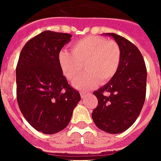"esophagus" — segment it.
Here are the masks:
<instances>
[{
  "instance_id": "esophagus-1",
  "label": "esophagus",
  "mask_w": 161,
  "mask_h": 161,
  "mask_svg": "<svg viewBox=\"0 0 161 161\" xmlns=\"http://www.w3.org/2000/svg\"><path fill=\"white\" fill-rule=\"evenodd\" d=\"M80 95H81V97H82V98H83V99H84L87 96V95H88V93H86V92H80Z\"/></svg>"
}]
</instances>
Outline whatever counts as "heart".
I'll list each match as a JSON object with an SVG mask.
<instances>
[{
  "mask_svg": "<svg viewBox=\"0 0 161 161\" xmlns=\"http://www.w3.org/2000/svg\"><path fill=\"white\" fill-rule=\"evenodd\" d=\"M71 52L61 50L59 62L65 77L71 82L83 71L74 86L80 90H88L97 83L104 84L117 73L121 63V48L117 42L98 36H89L71 45Z\"/></svg>",
  "mask_w": 161,
  "mask_h": 161,
  "instance_id": "1",
  "label": "heart"
}]
</instances>
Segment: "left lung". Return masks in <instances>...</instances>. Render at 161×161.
<instances>
[{"label": "left lung", "instance_id": "obj_1", "mask_svg": "<svg viewBox=\"0 0 161 161\" xmlns=\"http://www.w3.org/2000/svg\"><path fill=\"white\" fill-rule=\"evenodd\" d=\"M121 48L117 73L94 92L98 106L92 113L96 125L102 130L118 134L135 123L146 97L147 69L141 52L134 44L115 33H106Z\"/></svg>", "mask_w": 161, "mask_h": 161}]
</instances>
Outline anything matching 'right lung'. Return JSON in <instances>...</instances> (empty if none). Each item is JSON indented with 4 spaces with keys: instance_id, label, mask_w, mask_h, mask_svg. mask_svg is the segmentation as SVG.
Segmentation results:
<instances>
[{
    "instance_id": "obj_1",
    "label": "right lung",
    "mask_w": 161,
    "mask_h": 161,
    "mask_svg": "<svg viewBox=\"0 0 161 161\" xmlns=\"http://www.w3.org/2000/svg\"><path fill=\"white\" fill-rule=\"evenodd\" d=\"M71 35L46 31L27 42L17 67V101L27 122L38 131L54 134L68 125L81 96L68 84L59 53Z\"/></svg>"
}]
</instances>
